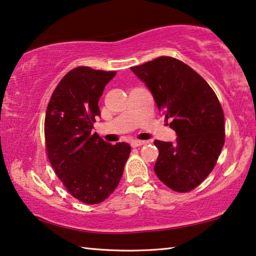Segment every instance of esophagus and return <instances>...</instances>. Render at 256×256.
I'll return each instance as SVG.
<instances>
[{
    "mask_svg": "<svg viewBox=\"0 0 256 256\" xmlns=\"http://www.w3.org/2000/svg\"><path fill=\"white\" fill-rule=\"evenodd\" d=\"M143 144H146V141H140V140H134L131 142V146L133 148H138V146H143Z\"/></svg>",
    "mask_w": 256,
    "mask_h": 256,
    "instance_id": "34e87169",
    "label": "esophagus"
}]
</instances>
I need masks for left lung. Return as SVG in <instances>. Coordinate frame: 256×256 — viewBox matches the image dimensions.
Segmentation results:
<instances>
[{
    "mask_svg": "<svg viewBox=\"0 0 256 256\" xmlns=\"http://www.w3.org/2000/svg\"><path fill=\"white\" fill-rule=\"evenodd\" d=\"M131 70L146 84L176 134L174 143L154 141L159 148L154 172L174 192H190L212 172L224 146L220 100L199 74L176 58L160 57Z\"/></svg>",
    "mask_w": 256,
    "mask_h": 256,
    "instance_id": "1",
    "label": "left lung"
}]
</instances>
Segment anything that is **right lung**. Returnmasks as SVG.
<instances>
[{"mask_svg":"<svg viewBox=\"0 0 256 256\" xmlns=\"http://www.w3.org/2000/svg\"><path fill=\"white\" fill-rule=\"evenodd\" d=\"M115 72L77 67L56 87L44 120L46 148L54 172L82 202H104L118 187L131 153L128 143L112 146L96 132L98 100Z\"/></svg>","mask_w":256,"mask_h":256,"instance_id":"add662e5","label":"right lung"}]
</instances>
